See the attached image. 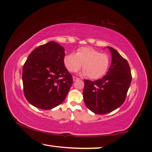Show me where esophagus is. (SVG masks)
I'll return each mask as SVG.
<instances>
[{"label":"esophagus","instance_id":"1","mask_svg":"<svg viewBox=\"0 0 152 152\" xmlns=\"http://www.w3.org/2000/svg\"><path fill=\"white\" fill-rule=\"evenodd\" d=\"M79 78H77L76 76H73V81H76V80H78Z\"/></svg>","mask_w":152,"mask_h":152}]
</instances>
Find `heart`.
<instances>
[{
    "label": "heart",
    "instance_id": "1",
    "mask_svg": "<svg viewBox=\"0 0 152 152\" xmlns=\"http://www.w3.org/2000/svg\"><path fill=\"white\" fill-rule=\"evenodd\" d=\"M110 59L107 54L102 53L92 48L82 47L76 53H70L64 58V63L71 72L78 71L83 64V75L91 79L101 78L106 73L109 66Z\"/></svg>",
    "mask_w": 152,
    "mask_h": 152
}]
</instances>
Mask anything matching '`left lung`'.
Instances as JSON below:
<instances>
[{
    "mask_svg": "<svg viewBox=\"0 0 152 152\" xmlns=\"http://www.w3.org/2000/svg\"><path fill=\"white\" fill-rule=\"evenodd\" d=\"M112 54V63L106 75L95 81L84 80L83 97L89 110L105 114L115 110L124 102L132 76L129 64L117 51L106 47Z\"/></svg>",
    "mask_w": 152,
    "mask_h": 152,
    "instance_id": "8db88e82",
    "label": "left lung"
}]
</instances>
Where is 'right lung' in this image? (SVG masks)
Wrapping results in <instances>:
<instances>
[{
    "label": "right lung",
    "mask_w": 152,
    "mask_h": 152,
    "mask_svg": "<svg viewBox=\"0 0 152 152\" xmlns=\"http://www.w3.org/2000/svg\"><path fill=\"white\" fill-rule=\"evenodd\" d=\"M64 48L51 41L34 49L23 67L25 98L38 108L50 110L65 99L72 76L64 66Z\"/></svg>",
    "instance_id": "obj_1"
}]
</instances>
